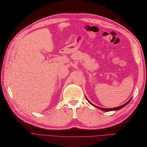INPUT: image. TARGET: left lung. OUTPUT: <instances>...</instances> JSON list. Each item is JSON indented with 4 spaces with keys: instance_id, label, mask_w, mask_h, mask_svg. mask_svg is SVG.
Listing matches in <instances>:
<instances>
[{
    "instance_id": "obj_1",
    "label": "left lung",
    "mask_w": 147,
    "mask_h": 147,
    "mask_svg": "<svg viewBox=\"0 0 147 147\" xmlns=\"http://www.w3.org/2000/svg\"><path fill=\"white\" fill-rule=\"evenodd\" d=\"M86 99H87V101H88V102L90 104V105H92V106H94V107H97L98 109H100V110H102V111H106V112H109V111H118V110H120V109H122L123 107H124L125 106H126L127 104H128L130 101H131V100L132 99V98H131L129 100L127 101V102H126L125 104H124V105H123L122 106H118V107H114V108H102V107H98V106H94V105H93V104L91 102H90L89 101H88V99H87V98L86 97Z\"/></svg>"
}]
</instances>
